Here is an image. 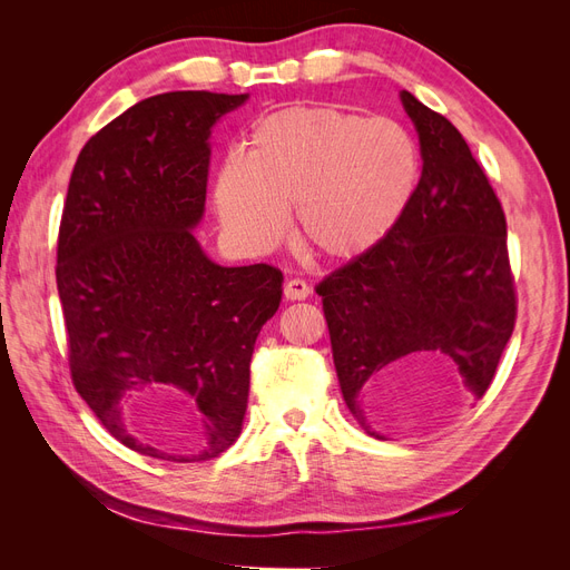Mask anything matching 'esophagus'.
<instances>
[{
  "label": "esophagus",
  "mask_w": 570,
  "mask_h": 570,
  "mask_svg": "<svg viewBox=\"0 0 570 570\" xmlns=\"http://www.w3.org/2000/svg\"><path fill=\"white\" fill-rule=\"evenodd\" d=\"M308 295H312V287H308L304 281H299V278H289V281H285V297H287L289 302L306 299Z\"/></svg>",
  "instance_id": "1"
}]
</instances>
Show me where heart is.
Returning <instances> with one entry per match:
<instances>
[{
    "label": "heart",
    "instance_id": "obj_1",
    "mask_svg": "<svg viewBox=\"0 0 570 570\" xmlns=\"http://www.w3.org/2000/svg\"><path fill=\"white\" fill-rule=\"evenodd\" d=\"M421 151L392 118L340 107H285L252 126L243 157L214 174L223 230L247 249H266L297 212L302 243L325 258L373 249L400 223L416 193Z\"/></svg>",
    "mask_w": 570,
    "mask_h": 570
}]
</instances>
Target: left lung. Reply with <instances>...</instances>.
Returning <instances> with one entry per match:
<instances>
[{
	"label": "left lung",
	"mask_w": 570,
	"mask_h": 570,
	"mask_svg": "<svg viewBox=\"0 0 570 570\" xmlns=\"http://www.w3.org/2000/svg\"><path fill=\"white\" fill-rule=\"evenodd\" d=\"M402 105L421 142L416 193L385 239L316 287L344 402L377 440L411 366L450 356L480 400L515 325L502 202L450 120L406 90Z\"/></svg>",
	"instance_id": "8db88e82"
}]
</instances>
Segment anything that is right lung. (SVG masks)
Listing matches in <instances>:
<instances>
[{
  "label": "right lung",
  "mask_w": 570,
  "mask_h": 570,
  "mask_svg": "<svg viewBox=\"0 0 570 570\" xmlns=\"http://www.w3.org/2000/svg\"><path fill=\"white\" fill-rule=\"evenodd\" d=\"M247 95L164 92L137 101L78 154L61 214L57 287L78 394L128 450L209 461L243 430L249 361L278 312L283 273L218 266L193 228L209 178V137ZM187 395L207 440L195 455L157 451L145 417Z\"/></svg>",
  "instance_id": "obj_1"
}]
</instances>
